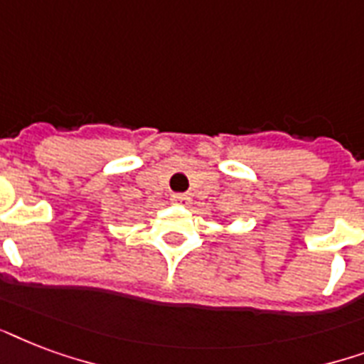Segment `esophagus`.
Instances as JSON below:
<instances>
[{"instance_id":"1","label":"esophagus","mask_w":364,"mask_h":364,"mask_svg":"<svg viewBox=\"0 0 364 364\" xmlns=\"http://www.w3.org/2000/svg\"><path fill=\"white\" fill-rule=\"evenodd\" d=\"M171 203H173V205L188 207L191 203V196H188V193H173V196H171Z\"/></svg>"}]
</instances>
